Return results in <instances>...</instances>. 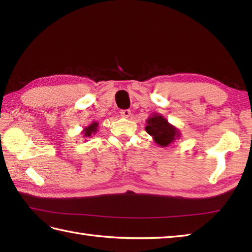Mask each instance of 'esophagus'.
Listing matches in <instances>:
<instances>
[{"mask_svg": "<svg viewBox=\"0 0 252 252\" xmlns=\"http://www.w3.org/2000/svg\"><path fill=\"white\" fill-rule=\"evenodd\" d=\"M120 115L123 118H129L131 116V110L130 109H123L120 111Z\"/></svg>", "mask_w": 252, "mask_h": 252, "instance_id": "obj_1", "label": "esophagus"}]
</instances>
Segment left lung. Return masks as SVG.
<instances>
[{
    "label": "left lung",
    "mask_w": 252,
    "mask_h": 252,
    "mask_svg": "<svg viewBox=\"0 0 252 252\" xmlns=\"http://www.w3.org/2000/svg\"><path fill=\"white\" fill-rule=\"evenodd\" d=\"M146 132L153 136V140L159 146L168 147L171 143L181 137L180 130L169 123L168 120L158 112L152 114L146 120Z\"/></svg>",
    "instance_id": "left-lung-1"
}]
</instances>
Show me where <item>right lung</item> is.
<instances>
[{
	"label": "right lung",
	"instance_id": "obj_1",
	"mask_svg": "<svg viewBox=\"0 0 252 252\" xmlns=\"http://www.w3.org/2000/svg\"><path fill=\"white\" fill-rule=\"evenodd\" d=\"M97 131H98V122L93 121L90 126H85L81 133L83 134V137L87 138V137H91L92 135H94Z\"/></svg>",
	"mask_w": 252,
	"mask_h": 252
}]
</instances>
